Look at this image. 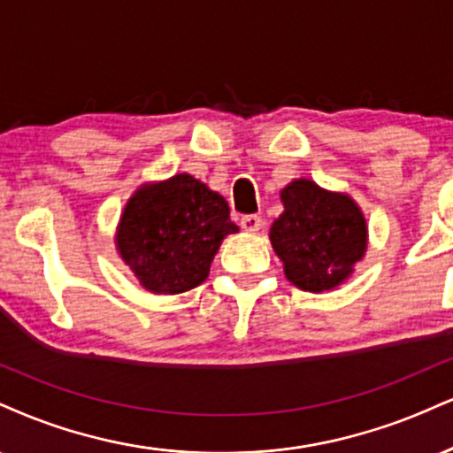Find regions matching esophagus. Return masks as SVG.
Returning a JSON list of instances; mask_svg holds the SVG:
<instances>
[{
	"label": "esophagus",
	"mask_w": 453,
	"mask_h": 453,
	"mask_svg": "<svg viewBox=\"0 0 453 453\" xmlns=\"http://www.w3.org/2000/svg\"><path fill=\"white\" fill-rule=\"evenodd\" d=\"M241 226H242L244 232H250V234L257 232L261 227V217L259 215H242Z\"/></svg>",
	"instance_id": "esophagus-1"
}]
</instances>
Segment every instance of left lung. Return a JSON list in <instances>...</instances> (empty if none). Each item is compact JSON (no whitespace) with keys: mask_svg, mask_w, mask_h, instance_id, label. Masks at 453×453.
<instances>
[{"mask_svg":"<svg viewBox=\"0 0 453 453\" xmlns=\"http://www.w3.org/2000/svg\"><path fill=\"white\" fill-rule=\"evenodd\" d=\"M282 215L270 241L297 288L323 293L340 287L367 250V221L348 194L296 179L280 192Z\"/></svg>","mask_w":453,"mask_h":453,"instance_id":"8db88e82","label":"left lung"}]
</instances>
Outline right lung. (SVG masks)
I'll use <instances>...</instances> for the list:
<instances>
[{
  "instance_id": "obj_1",
  "label": "right lung",
  "mask_w": 453,
  "mask_h": 453,
  "mask_svg": "<svg viewBox=\"0 0 453 453\" xmlns=\"http://www.w3.org/2000/svg\"><path fill=\"white\" fill-rule=\"evenodd\" d=\"M236 232L226 198L181 173L133 194L119 217L116 247L147 291L177 296L206 280L221 241Z\"/></svg>"
}]
</instances>
